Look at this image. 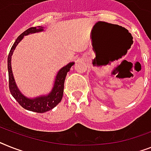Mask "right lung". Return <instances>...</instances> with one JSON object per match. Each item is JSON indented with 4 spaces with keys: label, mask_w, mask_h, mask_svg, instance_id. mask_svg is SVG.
<instances>
[{
    "label": "right lung",
    "mask_w": 151,
    "mask_h": 151,
    "mask_svg": "<svg viewBox=\"0 0 151 151\" xmlns=\"http://www.w3.org/2000/svg\"><path fill=\"white\" fill-rule=\"evenodd\" d=\"M44 27H42V26H39L38 28L33 27V28H28V30H26L25 32L21 34L14 42L13 46L11 47V51L9 52V55H8V58H7L9 89L12 96L17 100V103H19L24 109L29 110V111L41 113H45L48 110H51L60 103L62 99V96H63L65 79L68 72H69V70H70L71 67L74 65L75 64L74 62H71L58 70V72L56 74L52 90L46 95L39 96L34 97V98H29L28 96H25L20 91L15 83V79L14 78L12 68H11L12 55L15 50L17 45L19 44L20 42L23 39L24 36L31 35V34L44 32Z\"/></svg>",
    "instance_id": "right-lung-1"
}]
</instances>
